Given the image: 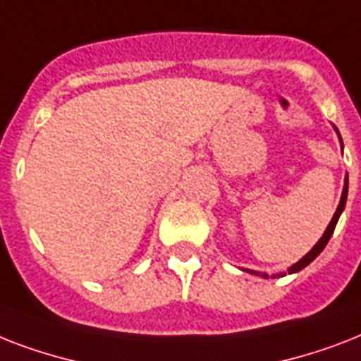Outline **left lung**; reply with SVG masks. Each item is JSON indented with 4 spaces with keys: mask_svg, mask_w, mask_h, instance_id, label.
Returning a JSON list of instances; mask_svg holds the SVG:
<instances>
[{
    "mask_svg": "<svg viewBox=\"0 0 361 361\" xmlns=\"http://www.w3.org/2000/svg\"><path fill=\"white\" fill-rule=\"evenodd\" d=\"M334 129H336L337 136H339V142H341V149H343V138L341 135H339V130H337V127L334 125ZM347 195H348V176H345V185H343V192H341V200H339V206H337L336 209V214H334V217H331L330 221V225L326 226V231L324 234H322V238H320L317 243L313 245V249L305 255V257H302L300 260H298L296 264H292L290 268L286 269V271H283V274H275V275H268V274H264V271H255V269H243V271H247V274H251V275H258V277H264V279H268V277H283V275L286 274H296V271H300V269H303L305 266H309V264L313 262L314 258L319 257L320 252H322V249H324L326 245H328V241H330L331 234H334V231H336V225H337V221H339V217H341L343 214V209H345V204H347Z\"/></svg>",
    "mask_w": 361,
    "mask_h": 361,
    "instance_id": "1",
    "label": "left lung"
}]
</instances>
